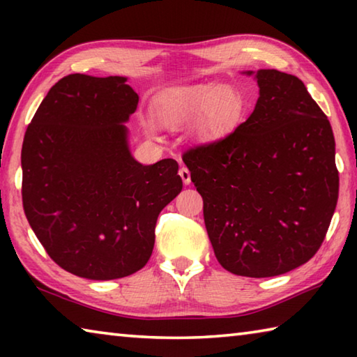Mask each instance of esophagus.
<instances>
[{
  "label": "esophagus",
  "mask_w": 357,
  "mask_h": 357,
  "mask_svg": "<svg viewBox=\"0 0 357 357\" xmlns=\"http://www.w3.org/2000/svg\"><path fill=\"white\" fill-rule=\"evenodd\" d=\"M179 176H181V179H183V183H184L185 185L190 184V172H189V168H187V167H181Z\"/></svg>",
  "instance_id": "34e87169"
}]
</instances>
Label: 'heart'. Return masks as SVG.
Returning a JSON list of instances; mask_svg holds the SVG:
<instances>
[{"instance_id": "obj_1", "label": "heart", "mask_w": 357, "mask_h": 357, "mask_svg": "<svg viewBox=\"0 0 357 357\" xmlns=\"http://www.w3.org/2000/svg\"><path fill=\"white\" fill-rule=\"evenodd\" d=\"M241 110L239 96L222 84H197L174 89L159 105V119L165 128H178L202 118L203 137H214L228 128Z\"/></svg>"}]
</instances>
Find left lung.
<instances>
[{"label": "left lung", "mask_w": 357, "mask_h": 357, "mask_svg": "<svg viewBox=\"0 0 357 357\" xmlns=\"http://www.w3.org/2000/svg\"><path fill=\"white\" fill-rule=\"evenodd\" d=\"M255 110L219 140L184 151L219 263L244 277L285 274L315 255L338 198L328 116L298 77L257 72Z\"/></svg>", "instance_id": "1"}]
</instances>
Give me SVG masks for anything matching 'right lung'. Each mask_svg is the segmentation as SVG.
<instances>
[{"label": "right lung", "mask_w": 357, "mask_h": 357, "mask_svg": "<svg viewBox=\"0 0 357 357\" xmlns=\"http://www.w3.org/2000/svg\"><path fill=\"white\" fill-rule=\"evenodd\" d=\"M138 94L124 77L70 74L53 84L25 132L22 202L53 261L91 280L140 271L160 211L183 189L178 162L142 165L123 123Z\"/></svg>", "instance_id": "add662e5"}]
</instances>
